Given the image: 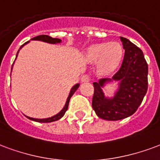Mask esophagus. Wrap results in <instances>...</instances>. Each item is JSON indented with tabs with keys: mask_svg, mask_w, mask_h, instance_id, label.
I'll use <instances>...</instances> for the list:
<instances>
[{
	"mask_svg": "<svg viewBox=\"0 0 160 160\" xmlns=\"http://www.w3.org/2000/svg\"><path fill=\"white\" fill-rule=\"evenodd\" d=\"M90 80H91V78H90L89 74H84L81 77V81L82 82H89Z\"/></svg>",
	"mask_w": 160,
	"mask_h": 160,
	"instance_id": "1",
	"label": "esophagus"
}]
</instances>
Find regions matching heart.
Listing matches in <instances>:
<instances>
[{
    "label": "heart",
    "instance_id": "obj_1",
    "mask_svg": "<svg viewBox=\"0 0 160 160\" xmlns=\"http://www.w3.org/2000/svg\"><path fill=\"white\" fill-rule=\"evenodd\" d=\"M122 55V48L117 42H104L92 45L87 51V59L90 62L99 60V68L108 73L116 68Z\"/></svg>",
    "mask_w": 160,
    "mask_h": 160
}]
</instances>
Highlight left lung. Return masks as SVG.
Segmentation results:
<instances>
[{"label":"left lung","mask_w":160,"mask_h":160,"mask_svg":"<svg viewBox=\"0 0 160 160\" xmlns=\"http://www.w3.org/2000/svg\"><path fill=\"white\" fill-rule=\"evenodd\" d=\"M120 41L125 55L119 71L112 79L93 83L92 108L99 118L106 120H119L132 115L148 91V68L142 51L126 38L120 37ZM112 80H119V89L113 98H106L102 87Z\"/></svg>","instance_id":"8db88e82"}]
</instances>
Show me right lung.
<instances>
[{"mask_svg":"<svg viewBox=\"0 0 160 160\" xmlns=\"http://www.w3.org/2000/svg\"><path fill=\"white\" fill-rule=\"evenodd\" d=\"M32 41H44V42H47V43H51V44H56V43H60L61 42V40L60 39H58V38H52L49 36V35H38V36H35V37L32 38L31 39ZM29 42V41H27L26 43H24L23 45H22L21 47H20L19 50L22 48V47ZM19 50L17 52V56H16V58H17L18 57V53L19 52ZM13 65V64H12ZM79 86H80V84H76V85H74L73 87H72V89H71L70 92H69V95H68V98H67V101H66V103H65L64 107L62 108L58 113H57L56 115H54V116L51 117V118H47V119H34V118H30V117L26 116L27 118H29V119H31V120H34V121H36V122H41V123H50V122H53V121H56V120H58L62 118L63 115H64L65 112L67 111L68 108V103H69V100H70L71 97L73 96L75 91H76L78 88H79Z\"/></svg>","mask_w":160,"mask_h":160,"instance_id":"obj_1","label":"right lung"}]
</instances>
